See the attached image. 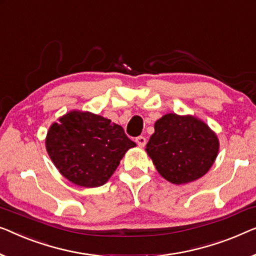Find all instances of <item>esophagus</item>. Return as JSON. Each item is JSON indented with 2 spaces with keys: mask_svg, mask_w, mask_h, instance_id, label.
Segmentation results:
<instances>
[{
  "mask_svg": "<svg viewBox=\"0 0 256 256\" xmlns=\"http://www.w3.org/2000/svg\"><path fill=\"white\" fill-rule=\"evenodd\" d=\"M135 142L137 143V146L143 148L146 144V138L144 136H138V137H136Z\"/></svg>",
  "mask_w": 256,
  "mask_h": 256,
  "instance_id": "1",
  "label": "esophagus"
}]
</instances>
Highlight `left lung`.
I'll list each match as a JSON object with an SVG mask.
<instances>
[{"instance_id": "obj_1", "label": "left lung", "mask_w": 256, "mask_h": 256, "mask_svg": "<svg viewBox=\"0 0 256 256\" xmlns=\"http://www.w3.org/2000/svg\"><path fill=\"white\" fill-rule=\"evenodd\" d=\"M218 148L217 136L204 122L166 114L156 121L146 150L162 178L181 184L204 176L217 157Z\"/></svg>"}]
</instances>
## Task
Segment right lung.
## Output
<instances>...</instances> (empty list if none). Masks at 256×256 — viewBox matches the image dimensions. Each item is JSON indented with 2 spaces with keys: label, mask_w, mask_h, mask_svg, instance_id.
<instances>
[{
  "label": "right lung",
  "mask_w": 256,
  "mask_h": 256,
  "mask_svg": "<svg viewBox=\"0 0 256 256\" xmlns=\"http://www.w3.org/2000/svg\"><path fill=\"white\" fill-rule=\"evenodd\" d=\"M136 146L124 128L88 112L74 110L50 126L46 149L60 173L83 187L102 186L126 151Z\"/></svg>",
  "instance_id": "add662e5"
}]
</instances>
